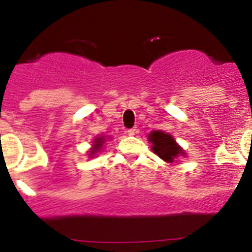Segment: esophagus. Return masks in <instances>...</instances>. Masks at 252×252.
Wrapping results in <instances>:
<instances>
[{
	"label": "esophagus",
	"mask_w": 252,
	"mask_h": 252,
	"mask_svg": "<svg viewBox=\"0 0 252 252\" xmlns=\"http://www.w3.org/2000/svg\"><path fill=\"white\" fill-rule=\"evenodd\" d=\"M137 131H138L137 128H131V129H128V130H126V133H128L129 135H135V134H137Z\"/></svg>",
	"instance_id": "1"
}]
</instances>
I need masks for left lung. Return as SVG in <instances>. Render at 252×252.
I'll use <instances>...</instances> for the list:
<instances>
[{
    "label": "left lung",
    "mask_w": 252,
    "mask_h": 252,
    "mask_svg": "<svg viewBox=\"0 0 252 252\" xmlns=\"http://www.w3.org/2000/svg\"><path fill=\"white\" fill-rule=\"evenodd\" d=\"M152 150L166 163H173L179 155H185V152L178 145L170 134L160 130H154L149 134Z\"/></svg>",
    "instance_id": "obj_1"
}]
</instances>
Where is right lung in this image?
I'll list each match as a JSON object with an SVG mask.
<instances>
[{"label": "right lung", "instance_id": "right-lung-1", "mask_svg": "<svg viewBox=\"0 0 252 252\" xmlns=\"http://www.w3.org/2000/svg\"><path fill=\"white\" fill-rule=\"evenodd\" d=\"M105 139L104 137H97L95 139L93 140V147H92L91 152H89V157H94V155L97 154L100 149H102L103 144H104Z\"/></svg>", "mask_w": 252, "mask_h": 252}]
</instances>
